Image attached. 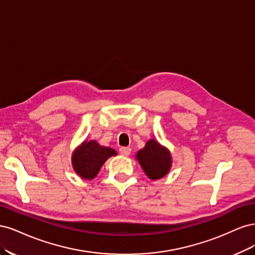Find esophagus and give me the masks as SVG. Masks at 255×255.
<instances>
[{"label":"esophagus","instance_id":"34e87169","mask_svg":"<svg viewBox=\"0 0 255 255\" xmlns=\"http://www.w3.org/2000/svg\"><path fill=\"white\" fill-rule=\"evenodd\" d=\"M130 148H128V146H121V148L119 149V152H120V154H122V155H125V156H128L129 154H130Z\"/></svg>","mask_w":255,"mask_h":255}]
</instances>
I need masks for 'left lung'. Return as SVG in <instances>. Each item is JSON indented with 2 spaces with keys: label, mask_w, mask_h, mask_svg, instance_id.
<instances>
[{
  "label": "left lung",
  "mask_w": 255,
  "mask_h": 255,
  "mask_svg": "<svg viewBox=\"0 0 255 255\" xmlns=\"http://www.w3.org/2000/svg\"><path fill=\"white\" fill-rule=\"evenodd\" d=\"M137 159L151 180L165 176L171 166L170 153L154 139L149 140L143 149L137 152Z\"/></svg>",
  "instance_id": "obj_1"
}]
</instances>
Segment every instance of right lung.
<instances>
[{"label": "right lung", "mask_w": 255, "mask_h": 255, "mask_svg": "<svg viewBox=\"0 0 255 255\" xmlns=\"http://www.w3.org/2000/svg\"><path fill=\"white\" fill-rule=\"evenodd\" d=\"M116 154L115 150L100 145L97 141H85L73 154V168L83 179L91 180L98 174L105 160Z\"/></svg>", "instance_id": "1"}]
</instances>
